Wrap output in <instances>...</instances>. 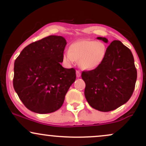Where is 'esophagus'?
<instances>
[{"instance_id":"obj_1","label":"esophagus","mask_w":146,"mask_h":146,"mask_svg":"<svg viewBox=\"0 0 146 146\" xmlns=\"http://www.w3.org/2000/svg\"><path fill=\"white\" fill-rule=\"evenodd\" d=\"M76 76L78 77V78H80V77L81 76V72L80 71H76Z\"/></svg>"}]
</instances>
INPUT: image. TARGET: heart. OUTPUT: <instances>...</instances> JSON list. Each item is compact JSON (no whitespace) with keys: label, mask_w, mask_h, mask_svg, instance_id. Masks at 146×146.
<instances>
[{"label":"heart","mask_w":146,"mask_h":146,"mask_svg":"<svg viewBox=\"0 0 146 146\" xmlns=\"http://www.w3.org/2000/svg\"><path fill=\"white\" fill-rule=\"evenodd\" d=\"M106 46L102 42L91 40H80L72 43L69 52L64 55V59L68 62H79V66L85 71L98 68L104 61L106 56Z\"/></svg>","instance_id":"1"}]
</instances>
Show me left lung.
I'll return each mask as SVG.
<instances>
[{"label": "left lung", "mask_w": 146, "mask_h": 146, "mask_svg": "<svg viewBox=\"0 0 146 146\" xmlns=\"http://www.w3.org/2000/svg\"><path fill=\"white\" fill-rule=\"evenodd\" d=\"M97 38L108 42L106 38ZM106 50L101 66L82 73L87 102L102 112L111 111L126 103L133 93L137 77L132 52L121 41H113Z\"/></svg>", "instance_id": "obj_1"}]
</instances>
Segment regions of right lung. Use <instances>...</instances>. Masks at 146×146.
I'll list each match as a JSON object with an SVG mask.
<instances>
[{
  "instance_id": "1",
  "label": "right lung",
  "mask_w": 146,
  "mask_h": 146,
  "mask_svg": "<svg viewBox=\"0 0 146 146\" xmlns=\"http://www.w3.org/2000/svg\"><path fill=\"white\" fill-rule=\"evenodd\" d=\"M66 44L62 36H49L27 46L15 60L14 90L31 111L50 113L62 106L76 79L74 68L61 65Z\"/></svg>"
}]
</instances>
